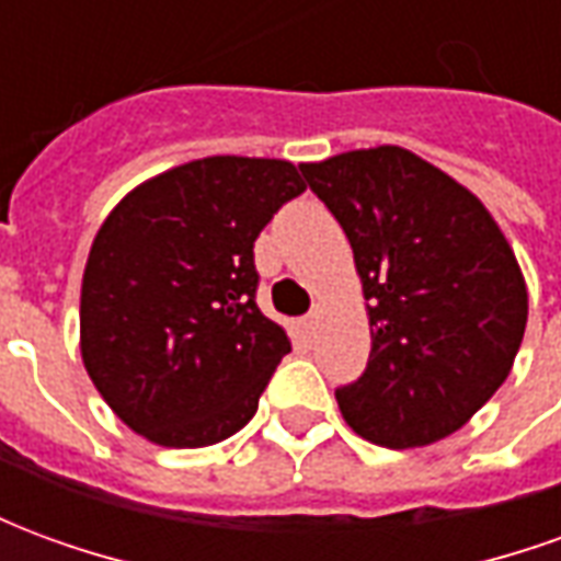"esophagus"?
I'll use <instances>...</instances> for the list:
<instances>
[{
    "label": "esophagus",
    "instance_id": "1",
    "mask_svg": "<svg viewBox=\"0 0 561 561\" xmlns=\"http://www.w3.org/2000/svg\"><path fill=\"white\" fill-rule=\"evenodd\" d=\"M318 328V312H309V316L304 318V330L306 333H316Z\"/></svg>",
    "mask_w": 561,
    "mask_h": 561
}]
</instances>
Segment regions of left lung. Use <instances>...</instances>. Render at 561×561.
<instances>
[{
    "label": "left lung",
    "mask_w": 561,
    "mask_h": 561,
    "mask_svg": "<svg viewBox=\"0 0 561 561\" xmlns=\"http://www.w3.org/2000/svg\"><path fill=\"white\" fill-rule=\"evenodd\" d=\"M354 252L373 352L336 390L345 423L381 447L457 433L502 388L529 318L514 249L481 197L402 147L300 164Z\"/></svg>",
    "instance_id": "1"
}]
</instances>
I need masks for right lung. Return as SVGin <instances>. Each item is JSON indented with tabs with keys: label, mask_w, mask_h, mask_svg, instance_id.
<instances>
[{
	"label": "right lung",
	"mask_w": 561,
	"mask_h": 561,
	"mask_svg": "<svg viewBox=\"0 0 561 561\" xmlns=\"http://www.w3.org/2000/svg\"><path fill=\"white\" fill-rule=\"evenodd\" d=\"M306 192L291 161L207 156L116 204L80 285V357L128 430L207 447L243 430L288 333L255 304V240Z\"/></svg>",
	"instance_id": "right-lung-1"
}]
</instances>
